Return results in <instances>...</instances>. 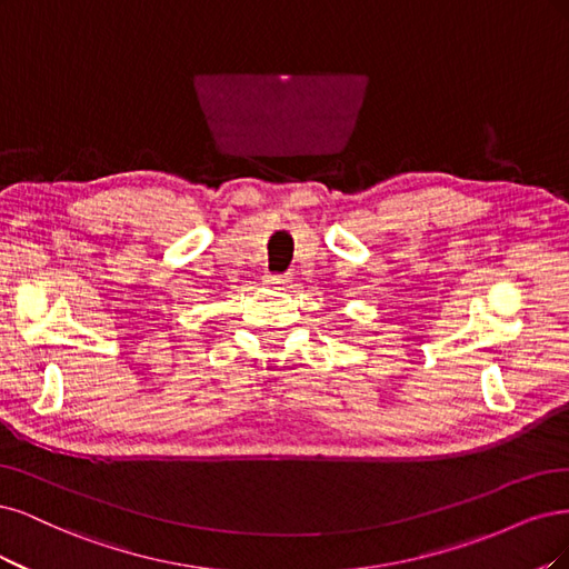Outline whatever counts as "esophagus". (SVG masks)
<instances>
[{
	"instance_id": "esophagus-1",
	"label": "esophagus",
	"mask_w": 569,
	"mask_h": 569,
	"mask_svg": "<svg viewBox=\"0 0 569 569\" xmlns=\"http://www.w3.org/2000/svg\"><path fill=\"white\" fill-rule=\"evenodd\" d=\"M262 281L267 286H273V288H288L290 281H292V273H267Z\"/></svg>"
}]
</instances>
